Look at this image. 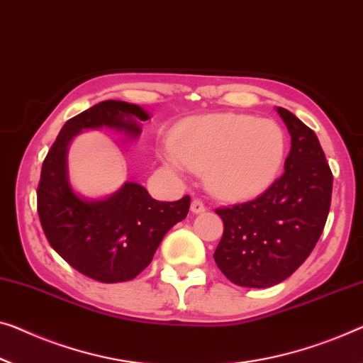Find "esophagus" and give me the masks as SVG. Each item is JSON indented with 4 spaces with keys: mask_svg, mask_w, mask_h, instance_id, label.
Segmentation results:
<instances>
[{
    "mask_svg": "<svg viewBox=\"0 0 363 363\" xmlns=\"http://www.w3.org/2000/svg\"><path fill=\"white\" fill-rule=\"evenodd\" d=\"M205 210V205H203V202L200 199H192V202H191V212L192 213H200V212H203Z\"/></svg>",
    "mask_w": 363,
    "mask_h": 363,
    "instance_id": "1",
    "label": "esophagus"
}]
</instances>
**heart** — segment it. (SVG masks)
Returning a JSON list of instances; mask_svg holds the SVG:
<instances>
[{"mask_svg":"<svg viewBox=\"0 0 363 363\" xmlns=\"http://www.w3.org/2000/svg\"><path fill=\"white\" fill-rule=\"evenodd\" d=\"M285 133L269 118L212 113L179 128L164 163L172 171H203L208 191L221 199L257 196L274 182L285 158Z\"/></svg>","mask_w":363,"mask_h":363,"instance_id":"b5f03b06","label":"heart"}]
</instances>
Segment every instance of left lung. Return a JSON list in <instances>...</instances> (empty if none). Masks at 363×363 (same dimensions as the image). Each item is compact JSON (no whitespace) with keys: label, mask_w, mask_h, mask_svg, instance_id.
<instances>
[{"label":"left lung","mask_w":363,"mask_h":363,"mask_svg":"<svg viewBox=\"0 0 363 363\" xmlns=\"http://www.w3.org/2000/svg\"><path fill=\"white\" fill-rule=\"evenodd\" d=\"M277 112L291 137L285 172L256 199L215 210L223 220L216 266L250 289L290 277L316 246L331 207L333 172L316 133L284 107Z\"/></svg>","instance_id":"left-lung-1"}]
</instances>
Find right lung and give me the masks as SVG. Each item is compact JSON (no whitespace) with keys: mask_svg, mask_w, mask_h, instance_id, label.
<instances>
[{"mask_svg":"<svg viewBox=\"0 0 363 363\" xmlns=\"http://www.w3.org/2000/svg\"><path fill=\"white\" fill-rule=\"evenodd\" d=\"M148 112L123 101H102L69 118L43 160L37 212L50 246L73 269L104 284L127 282L150 266L160 242L189 213L191 197L160 202L137 182L106 199H83L68 181L69 142L83 130L113 128L137 138Z\"/></svg>","mask_w":363,"mask_h":363,"instance_id":"right-lung-1","label":"right lung"}]
</instances>
